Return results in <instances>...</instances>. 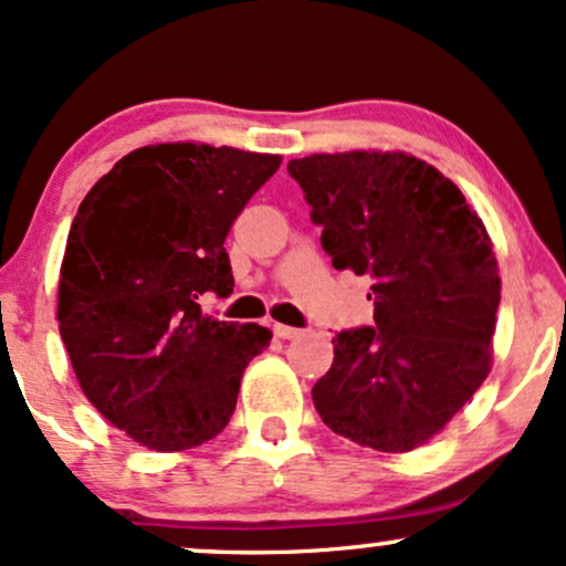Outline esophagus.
I'll return each instance as SVG.
<instances>
[{"label": "esophagus", "mask_w": 566, "mask_h": 566, "mask_svg": "<svg viewBox=\"0 0 566 566\" xmlns=\"http://www.w3.org/2000/svg\"><path fill=\"white\" fill-rule=\"evenodd\" d=\"M274 335L282 337V340H292V337H301L303 329L287 327V324H274Z\"/></svg>", "instance_id": "esophagus-1"}]
</instances>
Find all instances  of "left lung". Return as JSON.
<instances>
[{
	"label": "left lung",
	"mask_w": 566,
	"mask_h": 566,
	"mask_svg": "<svg viewBox=\"0 0 566 566\" xmlns=\"http://www.w3.org/2000/svg\"><path fill=\"white\" fill-rule=\"evenodd\" d=\"M287 172L335 269L373 279L375 322L333 337L316 412L361 447L415 450L490 373L500 276L482 218L437 167L399 151L314 154Z\"/></svg>",
	"instance_id": "left-lung-1"
}]
</instances>
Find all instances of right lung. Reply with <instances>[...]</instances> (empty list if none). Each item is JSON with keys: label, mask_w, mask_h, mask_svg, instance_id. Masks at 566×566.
Wrapping results in <instances>:
<instances>
[{"label": "right lung", "mask_w": 566, "mask_h": 566, "mask_svg": "<svg viewBox=\"0 0 566 566\" xmlns=\"http://www.w3.org/2000/svg\"><path fill=\"white\" fill-rule=\"evenodd\" d=\"M282 165L274 154L159 143L90 188L69 231L57 322L97 412L157 452L205 444L229 426L261 324L201 314L229 297L231 223Z\"/></svg>", "instance_id": "add662e5"}]
</instances>
